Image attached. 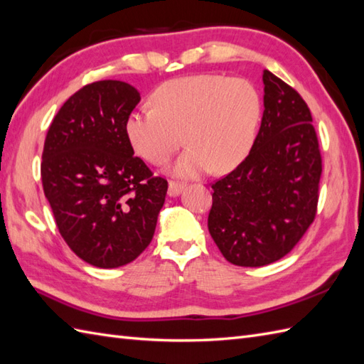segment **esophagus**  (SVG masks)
I'll list each match as a JSON object with an SVG mask.
<instances>
[{"label":"esophagus","instance_id":"obj_1","mask_svg":"<svg viewBox=\"0 0 364 364\" xmlns=\"http://www.w3.org/2000/svg\"><path fill=\"white\" fill-rule=\"evenodd\" d=\"M182 190H183V182L170 181V185H168V194H170V196H177Z\"/></svg>","mask_w":364,"mask_h":364}]
</instances>
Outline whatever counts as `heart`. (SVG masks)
<instances>
[{
	"label": "heart",
	"mask_w": 364,
	"mask_h": 364,
	"mask_svg": "<svg viewBox=\"0 0 364 364\" xmlns=\"http://www.w3.org/2000/svg\"><path fill=\"white\" fill-rule=\"evenodd\" d=\"M154 109L129 115L127 134L136 153L165 165L185 141L191 146L174 173L196 177L224 174L241 164L253 146L261 99L244 78L200 74L165 82L153 94Z\"/></svg>",
	"instance_id": "heart-1"
}]
</instances>
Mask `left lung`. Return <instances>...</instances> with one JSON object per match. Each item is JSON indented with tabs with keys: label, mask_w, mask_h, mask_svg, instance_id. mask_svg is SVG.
<instances>
[{
	"label": "left lung",
	"mask_w": 364,
	"mask_h": 364,
	"mask_svg": "<svg viewBox=\"0 0 364 364\" xmlns=\"http://www.w3.org/2000/svg\"><path fill=\"white\" fill-rule=\"evenodd\" d=\"M262 82L264 114L250 153L211 183L208 232L241 267L290 253L315 220L320 198L323 159L309 106L267 69Z\"/></svg>",
	"instance_id": "1"
}]
</instances>
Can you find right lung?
<instances>
[{
	"label": "right lung",
	"mask_w": 364,
	"mask_h": 364,
	"mask_svg": "<svg viewBox=\"0 0 364 364\" xmlns=\"http://www.w3.org/2000/svg\"><path fill=\"white\" fill-rule=\"evenodd\" d=\"M140 102L119 80L83 86L61 106L43 148L41 182L61 237L100 269L134 261L151 242L168 182L134 156L127 122Z\"/></svg>",
	"instance_id": "add662e5"
}]
</instances>
